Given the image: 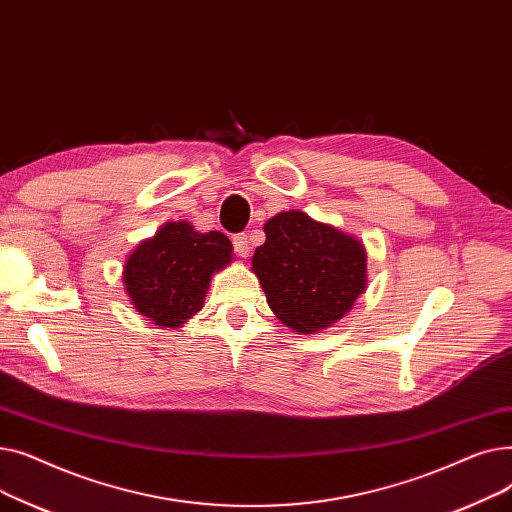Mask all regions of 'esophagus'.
Masks as SVG:
<instances>
[{"label":"esophagus","instance_id":"obj_1","mask_svg":"<svg viewBox=\"0 0 512 512\" xmlns=\"http://www.w3.org/2000/svg\"><path fill=\"white\" fill-rule=\"evenodd\" d=\"M232 245H234V251H236L240 257H249V253H251V245H249V236H247L245 232L234 234V238H232Z\"/></svg>","mask_w":512,"mask_h":512}]
</instances>
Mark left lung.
<instances>
[{"mask_svg":"<svg viewBox=\"0 0 512 512\" xmlns=\"http://www.w3.org/2000/svg\"><path fill=\"white\" fill-rule=\"evenodd\" d=\"M263 230L253 272L284 326L319 332L355 305L367 284V253L359 240L297 209L278 213Z\"/></svg>","mask_w":512,"mask_h":512,"instance_id":"obj_1","label":"left lung"}]
</instances>
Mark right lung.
<instances>
[{"mask_svg": "<svg viewBox=\"0 0 512 512\" xmlns=\"http://www.w3.org/2000/svg\"><path fill=\"white\" fill-rule=\"evenodd\" d=\"M230 255L232 242L222 232L201 234L186 222H170L128 257L124 286L141 315L174 328L203 307L211 274Z\"/></svg>", "mask_w": 512, "mask_h": 512, "instance_id": "add662e5", "label": "right lung"}]
</instances>
